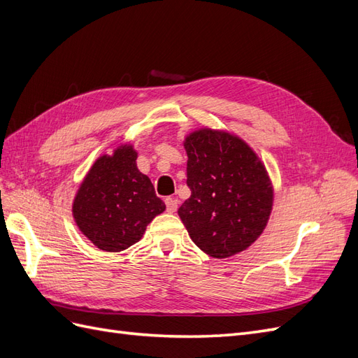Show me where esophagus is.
Masks as SVG:
<instances>
[{"label": "esophagus", "instance_id": "obj_1", "mask_svg": "<svg viewBox=\"0 0 358 358\" xmlns=\"http://www.w3.org/2000/svg\"><path fill=\"white\" fill-rule=\"evenodd\" d=\"M178 204H179V201L176 199H171V197L166 199V208H167V212H170V213L178 210Z\"/></svg>", "mask_w": 358, "mask_h": 358}]
</instances>
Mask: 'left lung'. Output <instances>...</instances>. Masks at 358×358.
Returning <instances> with one entry per match:
<instances>
[{
	"label": "left lung",
	"mask_w": 358,
	"mask_h": 358,
	"mask_svg": "<svg viewBox=\"0 0 358 358\" xmlns=\"http://www.w3.org/2000/svg\"><path fill=\"white\" fill-rule=\"evenodd\" d=\"M191 197L178 215L203 252L229 258L251 246L268 222L273 185L243 138L227 129L199 128L185 140Z\"/></svg>",
	"instance_id": "8db88e82"
}]
</instances>
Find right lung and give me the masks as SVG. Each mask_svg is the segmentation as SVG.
Listing matches in <instances>:
<instances>
[{
	"mask_svg": "<svg viewBox=\"0 0 358 358\" xmlns=\"http://www.w3.org/2000/svg\"><path fill=\"white\" fill-rule=\"evenodd\" d=\"M136 159L134 146L121 143L94 161L74 196V222L101 251L119 252L134 245L148 224L166 210Z\"/></svg>",
	"mask_w": 358,
	"mask_h": 358,
	"instance_id": "1",
	"label": "right lung"
}]
</instances>
